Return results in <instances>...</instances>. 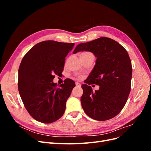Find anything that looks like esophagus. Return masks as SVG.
<instances>
[{"instance_id": "1", "label": "esophagus", "mask_w": 151, "mask_h": 151, "mask_svg": "<svg viewBox=\"0 0 151 151\" xmlns=\"http://www.w3.org/2000/svg\"><path fill=\"white\" fill-rule=\"evenodd\" d=\"M76 85L77 86H79V87H80L81 85V84L80 83H76Z\"/></svg>"}]
</instances>
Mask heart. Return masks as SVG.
<instances>
[{
    "label": "heart",
    "instance_id": "b5f03b06",
    "mask_svg": "<svg viewBox=\"0 0 151 151\" xmlns=\"http://www.w3.org/2000/svg\"><path fill=\"white\" fill-rule=\"evenodd\" d=\"M91 54H92V53H91L89 52H84L82 53L81 55H91Z\"/></svg>",
    "mask_w": 151,
    "mask_h": 151
}]
</instances>
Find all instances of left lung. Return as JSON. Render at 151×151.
<instances>
[{
	"instance_id": "1",
	"label": "left lung",
	"mask_w": 151,
	"mask_h": 151,
	"mask_svg": "<svg viewBox=\"0 0 151 151\" xmlns=\"http://www.w3.org/2000/svg\"><path fill=\"white\" fill-rule=\"evenodd\" d=\"M88 51L96 57V64L81 86L83 94L81 98L84 112L98 121H105L119 113L130 92L132 67L127 50L116 41L101 37L89 42L80 43L73 53ZM100 86L94 92L90 84Z\"/></svg>"
}]
</instances>
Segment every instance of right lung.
I'll return each mask as SVG.
<instances>
[{
    "instance_id": "1",
    "label": "right lung",
    "mask_w": 151,
    "mask_h": 151,
    "mask_svg": "<svg viewBox=\"0 0 151 151\" xmlns=\"http://www.w3.org/2000/svg\"><path fill=\"white\" fill-rule=\"evenodd\" d=\"M74 43L44 41L35 45L21 62L18 90L26 110L34 119L50 123L61 118L75 82L67 79L58 86L53 80L62 74L65 57Z\"/></svg>"
}]
</instances>
